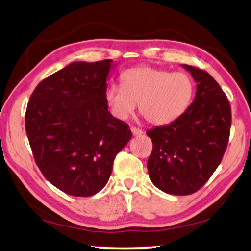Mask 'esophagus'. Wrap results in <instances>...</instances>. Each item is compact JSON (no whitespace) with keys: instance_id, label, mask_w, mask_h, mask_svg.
I'll return each instance as SVG.
<instances>
[{"instance_id":"34e87169","label":"esophagus","mask_w":251,"mask_h":251,"mask_svg":"<svg viewBox=\"0 0 251 251\" xmlns=\"http://www.w3.org/2000/svg\"><path fill=\"white\" fill-rule=\"evenodd\" d=\"M130 130H131V134H133V136H141V135H143V130L139 129V128H136V127H131Z\"/></svg>"}]
</instances>
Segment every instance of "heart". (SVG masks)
Listing matches in <instances>:
<instances>
[{"label":"heart","mask_w":251,"mask_h":251,"mask_svg":"<svg viewBox=\"0 0 251 251\" xmlns=\"http://www.w3.org/2000/svg\"><path fill=\"white\" fill-rule=\"evenodd\" d=\"M121 78L122 84H110L104 93L110 112L120 120L128 118L138 104L147 123L168 125L185 114L194 97V80L184 72L137 66Z\"/></svg>","instance_id":"heart-1"}]
</instances>
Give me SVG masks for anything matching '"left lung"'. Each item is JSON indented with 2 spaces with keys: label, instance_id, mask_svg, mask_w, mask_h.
Returning a JSON list of instances; mask_svg holds the SVG:
<instances>
[{
  "label": "left lung",
  "instance_id": "left-lung-1",
  "mask_svg": "<svg viewBox=\"0 0 251 251\" xmlns=\"http://www.w3.org/2000/svg\"><path fill=\"white\" fill-rule=\"evenodd\" d=\"M196 83V94L175 122L147 131L152 151L147 169L164 193L185 196L205 185L219 166L231 126V109L218 83L194 66L181 64Z\"/></svg>",
  "mask_w": 251,
  "mask_h": 251
}]
</instances>
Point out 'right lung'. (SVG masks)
I'll list each match as a JSON object with an SVG mask.
<instances>
[{"instance_id": "obj_1", "label": "right lung", "mask_w": 251, "mask_h": 251, "mask_svg": "<svg viewBox=\"0 0 251 251\" xmlns=\"http://www.w3.org/2000/svg\"><path fill=\"white\" fill-rule=\"evenodd\" d=\"M116 65L113 59L73 62L42 80L29 97L25 128L34 159L46 179L71 196L103 189L131 138L104 97Z\"/></svg>"}]
</instances>
